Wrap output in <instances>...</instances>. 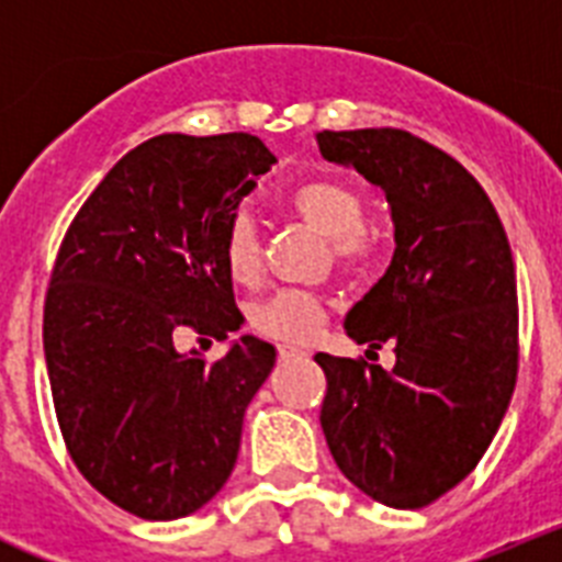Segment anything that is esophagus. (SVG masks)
I'll use <instances>...</instances> for the list:
<instances>
[{
    "instance_id": "esophagus-1",
    "label": "esophagus",
    "mask_w": 562,
    "mask_h": 562,
    "mask_svg": "<svg viewBox=\"0 0 562 562\" xmlns=\"http://www.w3.org/2000/svg\"><path fill=\"white\" fill-rule=\"evenodd\" d=\"M278 357H281V360H290V357H306V351L292 346V342H278Z\"/></svg>"
}]
</instances>
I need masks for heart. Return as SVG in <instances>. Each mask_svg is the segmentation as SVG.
<instances>
[{
    "instance_id": "1",
    "label": "heart",
    "mask_w": 562,
    "mask_h": 562,
    "mask_svg": "<svg viewBox=\"0 0 562 562\" xmlns=\"http://www.w3.org/2000/svg\"><path fill=\"white\" fill-rule=\"evenodd\" d=\"M286 205L297 220L329 238V250L342 270L369 265L380 250V233L366 222V196L337 177H315L295 186ZM222 258L236 284H252L261 272V233L250 213H233L222 233ZM329 315V301L306 290H278L250 310L258 335L284 342H306Z\"/></svg>"
}]
</instances>
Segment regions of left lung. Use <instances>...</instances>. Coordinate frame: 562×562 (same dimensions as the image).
I'll return each instance as SVG.
<instances>
[{"label": "left lung", "instance_id": "obj_1", "mask_svg": "<svg viewBox=\"0 0 562 562\" xmlns=\"http://www.w3.org/2000/svg\"><path fill=\"white\" fill-rule=\"evenodd\" d=\"M321 154L389 196L396 250L346 315L385 371L315 355L326 374L321 428L342 475L394 509H419L473 473L518 380V286L498 211L448 151L402 128L321 132Z\"/></svg>", "mask_w": 562, "mask_h": 562}]
</instances>
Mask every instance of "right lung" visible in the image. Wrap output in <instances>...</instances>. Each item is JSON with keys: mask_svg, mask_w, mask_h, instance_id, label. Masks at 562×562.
I'll list each match as a JSON object with an SVG mask.
<instances>
[{"mask_svg": "<svg viewBox=\"0 0 562 562\" xmlns=\"http://www.w3.org/2000/svg\"><path fill=\"white\" fill-rule=\"evenodd\" d=\"M276 157L245 132L160 134L117 160L69 222L44 297V357L69 459L146 520L196 513L225 486L245 411L276 349L245 335L220 360L186 331L241 326L222 233Z\"/></svg>", "mask_w": 562, "mask_h": 562, "instance_id": "right-lung-1", "label": "right lung"}]
</instances>
